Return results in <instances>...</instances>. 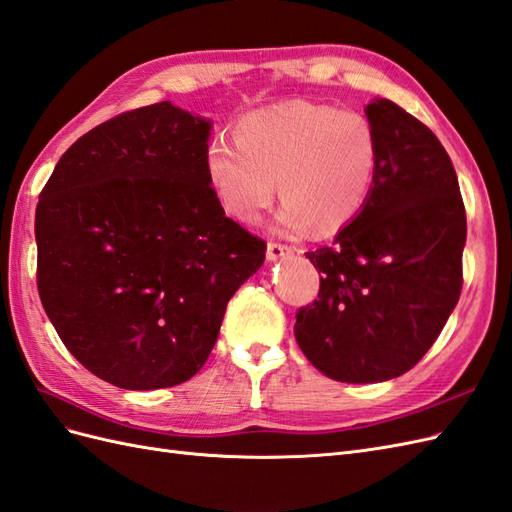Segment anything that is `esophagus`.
Wrapping results in <instances>:
<instances>
[{
    "label": "esophagus",
    "mask_w": 512,
    "mask_h": 512,
    "mask_svg": "<svg viewBox=\"0 0 512 512\" xmlns=\"http://www.w3.org/2000/svg\"><path fill=\"white\" fill-rule=\"evenodd\" d=\"M295 247L293 245H286V243H278V241H269L267 245V258L269 260H280L288 254H293Z\"/></svg>",
    "instance_id": "34e87169"
}]
</instances>
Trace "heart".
<instances>
[{"mask_svg": "<svg viewBox=\"0 0 512 512\" xmlns=\"http://www.w3.org/2000/svg\"><path fill=\"white\" fill-rule=\"evenodd\" d=\"M204 148V174L224 213L256 224L275 198L280 228L338 232L366 206L379 170V135L357 109L293 101L243 116Z\"/></svg>", "mask_w": 512, "mask_h": 512, "instance_id": "1", "label": "heart"}]
</instances>
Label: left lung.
Listing matches in <instances>:
<instances>
[{
  "instance_id": "1",
  "label": "left lung",
  "mask_w": 512,
  "mask_h": 512,
  "mask_svg": "<svg viewBox=\"0 0 512 512\" xmlns=\"http://www.w3.org/2000/svg\"><path fill=\"white\" fill-rule=\"evenodd\" d=\"M379 135L370 198L334 245L308 252L319 299L295 338L323 375L377 383L405 375L444 329L463 286L465 206L435 133L388 99L366 105Z\"/></svg>"
}]
</instances>
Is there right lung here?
Here are the masks:
<instances>
[{
    "instance_id": "obj_1",
    "label": "right lung",
    "mask_w": 512,
    "mask_h": 512,
    "mask_svg": "<svg viewBox=\"0 0 512 512\" xmlns=\"http://www.w3.org/2000/svg\"><path fill=\"white\" fill-rule=\"evenodd\" d=\"M209 133L170 101L131 109L81 135L40 191V301L77 362L116 388L196 375L265 260L206 181Z\"/></svg>"
}]
</instances>
